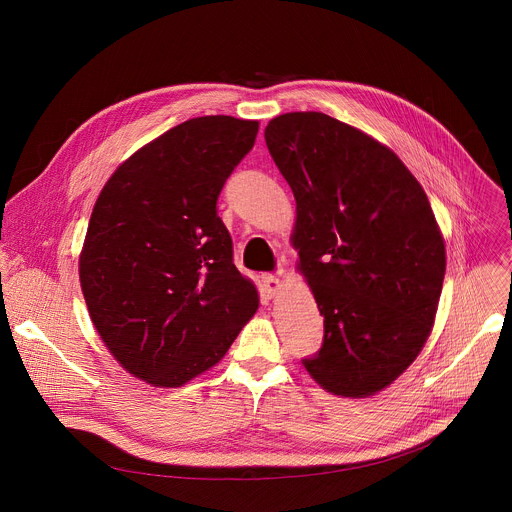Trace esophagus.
I'll return each instance as SVG.
<instances>
[{
    "label": "esophagus",
    "instance_id": "esophagus-1",
    "mask_svg": "<svg viewBox=\"0 0 512 512\" xmlns=\"http://www.w3.org/2000/svg\"><path fill=\"white\" fill-rule=\"evenodd\" d=\"M261 283H263V291L267 298H275L279 294L281 289V281L275 277V275H263L261 277Z\"/></svg>",
    "mask_w": 512,
    "mask_h": 512
}]
</instances>
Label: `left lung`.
I'll list each match as a JSON object with an SVG mask.
<instances>
[{
    "label": "left lung",
    "instance_id": "1",
    "mask_svg": "<svg viewBox=\"0 0 512 512\" xmlns=\"http://www.w3.org/2000/svg\"><path fill=\"white\" fill-rule=\"evenodd\" d=\"M265 141L294 192L291 245L324 316L304 367L334 395H375L417 358L440 304L446 245L429 200L387 145L330 115H279Z\"/></svg>",
    "mask_w": 512,
    "mask_h": 512
}]
</instances>
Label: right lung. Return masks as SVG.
I'll return each instance as SVG.
<instances>
[{
  "mask_svg": "<svg viewBox=\"0 0 512 512\" xmlns=\"http://www.w3.org/2000/svg\"><path fill=\"white\" fill-rule=\"evenodd\" d=\"M257 131L231 115L188 119L127 158L95 202L79 259L89 316L121 367L154 387L214 367L259 308L216 214Z\"/></svg>",
  "mask_w": 512,
  "mask_h": 512,
  "instance_id": "obj_1",
  "label": "right lung"
}]
</instances>
